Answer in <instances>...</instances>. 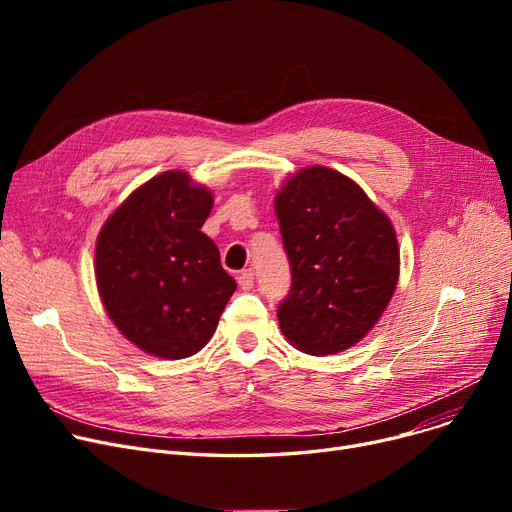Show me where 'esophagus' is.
<instances>
[{
	"instance_id": "34e87169",
	"label": "esophagus",
	"mask_w": 512,
	"mask_h": 512,
	"mask_svg": "<svg viewBox=\"0 0 512 512\" xmlns=\"http://www.w3.org/2000/svg\"><path fill=\"white\" fill-rule=\"evenodd\" d=\"M238 284H240V288H242V290H251V288L255 286V272H253V270L240 272V276H238Z\"/></svg>"
}]
</instances>
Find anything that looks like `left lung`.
Masks as SVG:
<instances>
[{"instance_id": "1", "label": "left lung", "mask_w": 512, "mask_h": 512, "mask_svg": "<svg viewBox=\"0 0 512 512\" xmlns=\"http://www.w3.org/2000/svg\"><path fill=\"white\" fill-rule=\"evenodd\" d=\"M292 284L278 305L280 330L299 351L336 355L386 311L400 270L396 232L348 176L311 166L276 195Z\"/></svg>"}]
</instances>
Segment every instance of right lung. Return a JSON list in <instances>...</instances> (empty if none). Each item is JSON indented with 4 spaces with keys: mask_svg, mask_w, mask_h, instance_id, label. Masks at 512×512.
Here are the masks:
<instances>
[{
    "mask_svg": "<svg viewBox=\"0 0 512 512\" xmlns=\"http://www.w3.org/2000/svg\"><path fill=\"white\" fill-rule=\"evenodd\" d=\"M211 207V191L170 170L139 186L97 236L101 303L116 328L153 357L199 353L236 290L215 242L201 232Z\"/></svg>",
    "mask_w": 512,
    "mask_h": 512,
    "instance_id": "obj_1",
    "label": "right lung"
}]
</instances>
